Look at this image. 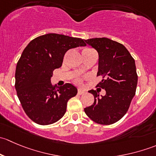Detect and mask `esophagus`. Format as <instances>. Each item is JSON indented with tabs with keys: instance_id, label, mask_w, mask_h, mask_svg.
<instances>
[{
	"instance_id": "34e87169",
	"label": "esophagus",
	"mask_w": 156,
	"mask_h": 156,
	"mask_svg": "<svg viewBox=\"0 0 156 156\" xmlns=\"http://www.w3.org/2000/svg\"><path fill=\"white\" fill-rule=\"evenodd\" d=\"M84 93H85V92H84V90H81V89H78V94H79V95H81V94H84Z\"/></svg>"
}]
</instances>
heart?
<instances>
[{"mask_svg": "<svg viewBox=\"0 0 156 156\" xmlns=\"http://www.w3.org/2000/svg\"><path fill=\"white\" fill-rule=\"evenodd\" d=\"M85 50H89V49H85ZM75 82L77 83V84H81V82H82V80H81V78H78L75 79Z\"/></svg>", "mask_w": 156, "mask_h": 156, "instance_id": "heart-1", "label": "heart"}]
</instances>
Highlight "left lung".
Here are the masks:
<instances>
[{
    "mask_svg": "<svg viewBox=\"0 0 156 156\" xmlns=\"http://www.w3.org/2000/svg\"><path fill=\"white\" fill-rule=\"evenodd\" d=\"M99 54L97 76L103 80L97 87L105 89L106 95L100 97L98 91L88 92L94 96L93 105L84 108L86 115L100 125H112L127 113L137 85L134 59L126 48L106 37L85 40Z\"/></svg>",
    "mask_w": 156,
    "mask_h": 156,
    "instance_id": "obj_1",
    "label": "left lung"
}]
</instances>
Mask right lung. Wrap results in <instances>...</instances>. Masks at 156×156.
<instances>
[{"mask_svg": "<svg viewBox=\"0 0 156 156\" xmlns=\"http://www.w3.org/2000/svg\"><path fill=\"white\" fill-rule=\"evenodd\" d=\"M79 46H86L83 39L50 33L33 39L23 50L16 69L15 88L25 112L35 123L48 125L59 121L69 99L78 93L69 83L53 86L50 78L62 66L65 53Z\"/></svg>", "mask_w": 156, "mask_h": 156, "instance_id": "1", "label": "right lung"}]
</instances>
